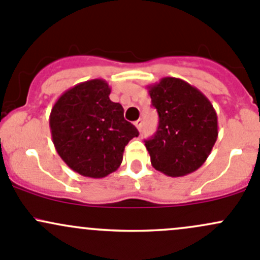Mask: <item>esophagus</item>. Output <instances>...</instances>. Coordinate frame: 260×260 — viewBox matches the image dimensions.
<instances>
[{
  "label": "esophagus",
  "instance_id": "esophagus-1",
  "mask_svg": "<svg viewBox=\"0 0 260 260\" xmlns=\"http://www.w3.org/2000/svg\"><path fill=\"white\" fill-rule=\"evenodd\" d=\"M135 125H136V127H137V129H138V131H141V128H142V119L136 120V122H135Z\"/></svg>",
  "mask_w": 260,
  "mask_h": 260
}]
</instances>
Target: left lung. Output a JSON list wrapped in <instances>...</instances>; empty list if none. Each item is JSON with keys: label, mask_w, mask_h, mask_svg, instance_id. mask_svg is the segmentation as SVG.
Masks as SVG:
<instances>
[{"label": "left lung", "mask_w": 260, "mask_h": 260, "mask_svg": "<svg viewBox=\"0 0 260 260\" xmlns=\"http://www.w3.org/2000/svg\"><path fill=\"white\" fill-rule=\"evenodd\" d=\"M147 88L159 117L157 132L145 141L152 166L171 177L196 171L217 138V115L210 101L179 78H162Z\"/></svg>", "instance_id": "left-lung-1"}]
</instances>
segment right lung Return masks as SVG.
I'll return each mask as SVG.
<instances>
[{
  "label": "right lung",
  "instance_id": "add662e5",
  "mask_svg": "<svg viewBox=\"0 0 260 260\" xmlns=\"http://www.w3.org/2000/svg\"><path fill=\"white\" fill-rule=\"evenodd\" d=\"M109 94L106 80L84 81L65 91L50 113L56 152L81 176L102 179L114 172L122 164L124 147L140 135Z\"/></svg>",
  "mask_w": 260,
  "mask_h": 260
}]
</instances>
